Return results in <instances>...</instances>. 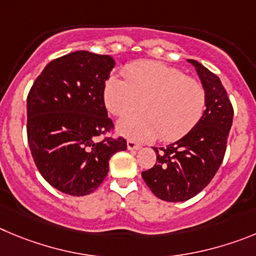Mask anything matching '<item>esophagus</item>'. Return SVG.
<instances>
[{
    "instance_id": "34e87169",
    "label": "esophagus",
    "mask_w": 256,
    "mask_h": 256,
    "mask_svg": "<svg viewBox=\"0 0 256 256\" xmlns=\"http://www.w3.org/2000/svg\"><path fill=\"white\" fill-rule=\"evenodd\" d=\"M140 146L142 145L139 142H134V140H128V149H130V150H136V149H140Z\"/></svg>"
}]
</instances>
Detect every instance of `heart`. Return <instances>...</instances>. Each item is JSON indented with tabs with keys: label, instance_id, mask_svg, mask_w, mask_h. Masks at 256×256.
<instances>
[{
	"label": "heart",
	"instance_id": "1",
	"mask_svg": "<svg viewBox=\"0 0 256 256\" xmlns=\"http://www.w3.org/2000/svg\"><path fill=\"white\" fill-rule=\"evenodd\" d=\"M126 80L111 76L104 86L106 107L124 118L142 107L144 114L124 120L120 132L138 142L160 135L163 142L182 138L206 108V90L198 80L160 62L140 61L126 66Z\"/></svg>",
	"mask_w": 256,
	"mask_h": 256
}]
</instances>
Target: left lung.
<instances>
[{
  "instance_id": "left-lung-1",
  "label": "left lung",
  "mask_w": 256,
  "mask_h": 256,
  "mask_svg": "<svg viewBox=\"0 0 256 256\" xmlns=\"http://www.w3.org/2000/svg\"><path fill=\"white\" fill-rule=\"evenodd\" d=\"M206 90V111L185 136L164 148H153L156 162L142 172V180L154 195L166 202H185L206 188L224 158L232 126L234 107L220 78L195 60Z\"/></svg>"
}]
</instances>
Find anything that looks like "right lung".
<instances>
[{
	"mask_svg": "<svg viewBox=\"0 0 256 256\" xmlns=\"http://www.w3.org/2000/svg\"><path fill=\"white\" fill-rule=\"evenodd\" d=\"M114 61L76 50L50 61L28 94V142L43 178L61 192L82 196L103 182L110 158L126 150L107 116L104 86Z\"/></svg>",
	"mask_w": 256,
	"mask_h": 256,
	"instance_id": "obj_1",
	"label": "right lung"
}]
</instances>
